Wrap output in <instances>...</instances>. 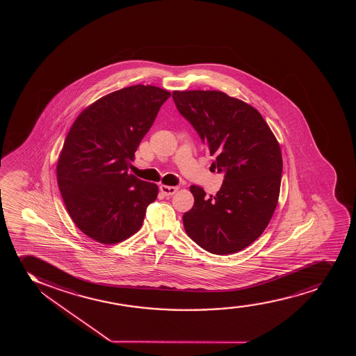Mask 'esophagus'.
Wrapping results in <instances>:
<instances>
[{"label":"esophagus","mask_w":356,"mask_h":356,"mask_svg":"<svg viewBox=\"0 0 356 356\" xmlns=\"http://www.w3.org/2000/svg\"><path fill=\"white\" fill-rule=\"evenodd\" d=\"M178 190V186H166V185H160V191L165 195V196H172L175 195Z\"/></svg>","instance_id":"esophagus-1"}]
</instances>
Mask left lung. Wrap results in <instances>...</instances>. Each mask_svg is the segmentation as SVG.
<instances>
[{
  "mask_svg": "<svg viewBox=\"0 0 356 356\" xmlns=\"http://www.w3.org/2000/svg\"><path fill=\"white\" fill-rule=\"evenodd\" d=\"M177 109L195 128L223 175L216 196L193 185L185 232L209 253H236L253 243L273 216L282 181L278 141L260 113L221 91H173Z\"/></svg>",
  "mask_w": 356,
  "mask_h": 356,
  "instance_id": "1",
  "label": "left lung"
}]
</instances>
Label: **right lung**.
Here are the masks:
<instances>
[{"label": "right lung", "instance_id": "obj_1", "mask_svg": "<svg viewBox=\"0 0 356 356\" xmlns=\"http://www.w3.org/2000/svg\"><path fill=\"white\" fill-rule=\"evenodd\" d=\"M171 96L133 86L98 99L78 116L58 160V186L72 221L106 245L139 230L158 186L128 175L141 140Z\"/></svg>", "mask_w": 356, "mask_h": 356}]
</instances>
